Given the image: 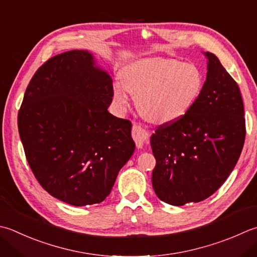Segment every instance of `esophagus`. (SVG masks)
I'll return each mask as SVG.
<instances>
[{"label": "esophagus", "instance_id": "34e87169", "mask_svg": "<svg viewBox=\"0 0 257 257\" xmlns=\"http://www.w3.org/2000/svg\"><path fill=\"white\" fill-rule=\"evenodd\" d=\"M133 137L136 143V146H137L138 148H143L144 144L147 142L148 139V133L147 130L142 127V125L135 123L133 125Z\"/></svg>", "mask_w": 257, "mask_h": 257}]
</instances>
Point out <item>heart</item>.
I'll return each mask as SVG.
<instances>
[{
    "label": "heart",
    "instance_id": "obj_1",
    "mask_svg": "<svg viewBox=\"0 0 257 257\" xmlns=\"http://www.w3.org/2000/svg\"><path fill=\"white\" fill-rule=\"evenodd\" d=\"M121 83L113 89L120 107L134 94L139 111L154 123H172L187 114L203 90L200 69L176 59H148L134 62L121 71Z\"/></svg>",
    "mask_w": 257,
    "mask_h": 257
}]
</instances>
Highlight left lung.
I'll return each instance as SVG.
<instances>
[{
  "label": "left lung",
  "instance_id": "left-lung-1",
  "mask_svg": "<svg viewBox=\"0 0 257 257\" xmlns=\"http://www.w3.org/2000/svg\"><path fill=\"white\" fill-rule=\"evenodd\" d=\"M207 58V75L190 111L160 125L150 138L156 195L174 206L198 203L213 195L230 173L245 140L243 99L237 83L218 58Z\"/></svg>",
  "mask_w": 257,
  "mask_h": 257
}]
</instances>
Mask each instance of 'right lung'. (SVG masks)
<instances>
[{"label":"right lung","instance_id":"add662e5","mask_svg":"<svg viewBox=\"0 0 257 257\" xmlns=\"http://www.w3.org/2000/svg\"><path fill=\"white\" fill-rule=\"evenodd\" d=\"M112 95L111 77L87 50L54 55L28 85L20 138L35 178L61 202L101 203L135 152L132 122L108 111Z\"/></svg>","mask_w":257,"mask_h":257}]
</instances>
